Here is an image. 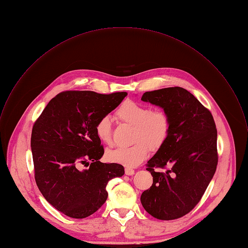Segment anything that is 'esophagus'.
<instances>
[{"label":"esophagus","instance_id":"obj_1","mask_svg":"<svg viewBox=\"0 0 248 248\" xmlns=\"http://www.w3.org/2000/svg\"><path fill=\"white\" fill-rule=\"evenodd\" d=\"M125 173H126V175L131 176V175H134V174H135V170L132 169V168H126V169H125Z\"/></svg>","mask_w":248,"mask_h":248}]
</instances>
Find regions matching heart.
Returning <instances> with one entry per match:
<instances>
[{
  "instance_id": "obj_1",
  "label": "heart",
  "mask_w": 248,
  "mask_h": 248,
  "mask_svg": "<svg viewBox=\"0 0 248 248\" xmlns=\"http://www.w3.org/2000/svg\"><path fill=\"white\" fill-rule=\"evenodd\" d=\"M116 117L123 123L134 126L132 140L128 147L109 150L107 157L110 162L135 167L141 164L150 149L159 150L168 139L171 128L170 117L163 109H153L148 105L132 100L124 102L115 111ZM97 138L107 145H112L111 121L103 116L95 126Z\"/></svg>"
}]
</instances>
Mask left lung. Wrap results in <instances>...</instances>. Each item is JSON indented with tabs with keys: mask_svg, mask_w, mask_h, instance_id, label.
I'll return each instance as SVG.
<instances>
[{
	"mask_svg": "<svg viewBox=\"0 0 248 248\" xmlns=\"http://www.w3.org/2000/svg\"><path fill=\"white\" fill-rule=\"evenodd\" d=\"M141 100L163 108L171 128L166 142L146 165L153 184L140 201L155 218L177 219L198 204L215 175L218 161L216 123L211 111L183 87L147 91ZM167 165L171 168L158 170Z\"/></svg>",
	"mask_w": 248,
	"mask_h": 248,
	"instance_id": "obj_1",
	"label": "left lung"
}]
</instances>
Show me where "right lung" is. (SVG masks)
Here are the masks:
<instances>
[{"mask_svg":"<svg viewBox=\"0 0 248 248\" xmlns=\"http://www.w3.org/2000/svg\"><path fill=\"white\" fill-rule=\"evenodd\" d=\"M126 96L127 92L63 91L33 124L31 147L36 185L44 198L67 217L94 214L108 198V182L124 175L122 165L99 161L104 147L95 126ZM82 164L90 167L82 170Z\"/></svg>","mask_w":248,"mask_h":248,"instance_id":"right-lung-1","label":"right lung"}]
</instances>
